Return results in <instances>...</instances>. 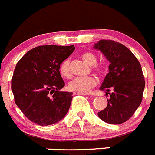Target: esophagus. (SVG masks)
<instances>
[{
  "mask_svg": "<svg viewBox=\"0 0 155 155\" xmlns=\"http://www.w3.org/2000/svg\"><path fill=\"white\" fill-rule=\"evenodd\" d=\"M74 94H82V95H86L85 93H83V92H78V91H74L73 93Z\"/></svg>",
  "mask_w": 155,
  "mask_h": 155,
  "instance_id": "1",
  "label": "esophagus"
}]
</instances>
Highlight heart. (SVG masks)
<instances>
[{
    "instance_id": "obj_1",
    "label": "heart",
    "mask_w": 155,
    "mask_h": 155,
    "mask_svg": "<svg viewBox=\"0 0 155 155\" xmlns=\"http://www.w3.org/2000/svg\"><path fill=\"white\" fill-rule=\"evenodd\" d=\"M82 59L89 65H93V69L97 73H101L102 71V66L97 64L96 56L90 52H85L81 54ZM60 73L64 78H70V61L69 59H66L60 65ZM96 84V81L91 76L77 77L68 83V87L70 91H78V92H88Z\"/></svg>"
}]
</instances>
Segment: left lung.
Returning <instances> with one entry per match:
<instances>
[{"mask_svg":"<svg viewBox=\"0 0 155 155\" xmlns=\"http://www.w3.org/2000/svg\"><path fill=\"white\" fill-rule=\"evenodd\" d=\"M93 48L102 52L110 63L109 73L100 87L110 98L98 116L108 124H121L130 118L141 103L145 87L141 66L128 48L116 41L102 39Z\"/></svg>","mask_w":155,"mask_h":155,"instance_id":"1","label":"left lung"}]
</instances>
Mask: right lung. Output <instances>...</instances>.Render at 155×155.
<instances>
[{
    "label": "right lung",
    "mask_w": 155,
    "mask_h": 155,
    "mask_svg": "<svg viewBox=\"0 0 155 155\" xmlns=\"http://www.w3.org/2000/svg\"><path fill=\"white\" fill-rule=\"evenodd\" d=\"M74 50V46H39L17 63L12 90L15 104L30 121L52 125L68 113L73 93L61 91L65 83L59 68Z\"/></svg>",
    "instance_id": "obj_1"
}]
</instances>
